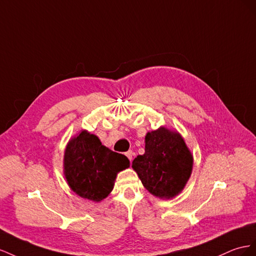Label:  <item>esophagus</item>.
Returning a JSON list of instances; mask_svg holds the SVG:
<instances>
[{"label": "esophagus", "mask_w": 256, "mask_h": 256, "mask_svg": "<svg viewBox=\"0 0 256 256\" xmlns=\"http://www.w3.org/2000/svg\"><path fill=\"white\" fill-rule=\"evenodd\" d=\"M126 156H128V158L130 160V162H132V160H133V152H132V151H128V152L126 153Z\"/></svg>", "instance_id": "1"}]
</instances>
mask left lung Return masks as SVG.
<instances>
[{"label":"left lung","mask_w":256,"mask_h":256,"mask_svg":"<svg viewBox=\"0 0 256 256\" xmlns=\"http://www.w3.org/2000/svg\"><path fill=\"white\" fill-rule=\"evenodd\" d=\"M144 153L135 158L133 170L144 186L160 200L174 198L191 177L193 154L177 130L160 126L144 137Z\"/></svg>","instance_id":"obj_1"}]
</instances>
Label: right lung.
I'll list each match as a JSON object with an SVG mask.
<instances>
[{
  "mask_svg": "<svg viewBox=\"0 0 256 256\" xmlns=\"http://www.w3.org/2000/svg\"><path fill=\"white\" fill-rule=\"evenodd\" d=\"M128 167L126 156L105 147L86 130L72 137L64 151L63 172L68 186L78 196L96 202L110 194L116 174Z\"/></svg>",
  "mask_w": 256,
  "mask_h": 256,
  "instance_id": "right-lung-1",
  "label": "right lung"
}]
</instances>
